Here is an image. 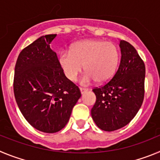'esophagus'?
I'll return each instance as SVG.
<instances>
[{
    "mask_svg": "<svg viewBox=\"0 0 160 160\" xmlns=\"http://www.w3.org/2000/svg\"><path fill=\"white\" fill-rule=\"evenodd\" d=\"M80 90L81 94H83L85 92H87V91L88 90V88H80Z\"/></svg>",
    "mask_w": 160,
    "mask_h": 160,
    "instance_id": "1",
    "label": "esophagus"
}]
</instances>
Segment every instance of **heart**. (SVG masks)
<instances>
[{
	"label": "heart",
	"instance_id": "obj_1",
	"mask_svg": "<svg viewBox=\"0 0 160 160\" xmlns=\"http://www.w3.org/2000/svg\"><path fill=\"white\" fill-rule=\"evenodd\" d=\"M119 61V52L113 43L100 40H84L72 46V51L64 49L59 55V64L68 80L75 81L84 69L82 84L95 80L107 83L114 77Z\"/></svg>",
	"mask_w": 160,
	"mask_h": 160
}]
</instances>
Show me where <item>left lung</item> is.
Returning <instances> with one entry per match:
<instances>
[{"mask_svg":"<svg viewBox=\"0 0 160 160\" xmlns=\"http://www.w3.org/2000/svg\"><path fill=\"white\" fill-rule=\"evenodd\" d=\"M121 60L108 83L92 89L96 101L91 111L98 128L106 132L121 128L131 122L144 98L145 64L128 42L120 41Z\"/></svg>","mask_w":160,"mask_h":160,"instance_id":"8db88e82","label":"left lung"}]
</instances>
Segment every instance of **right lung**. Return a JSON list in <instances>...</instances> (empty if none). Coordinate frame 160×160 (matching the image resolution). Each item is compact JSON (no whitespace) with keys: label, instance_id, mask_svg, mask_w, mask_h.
<instances>
[{"label":"right lung","instance_id":"right-lung-1","mask_svg":"<svg viewBox=\"0 0 160 160\" xmlns=\"http://www.w3.org/2000/svg\"><path fill=\"white\" fill-rule=\"evenodd\" d=\"M57 34L40 37L20 52L13 91L18 108L34 128L55 133L69 120L81 93L68 80L50 44Z\"/></svg>","mask_w":160,"mask_h":160}]
</instances>
